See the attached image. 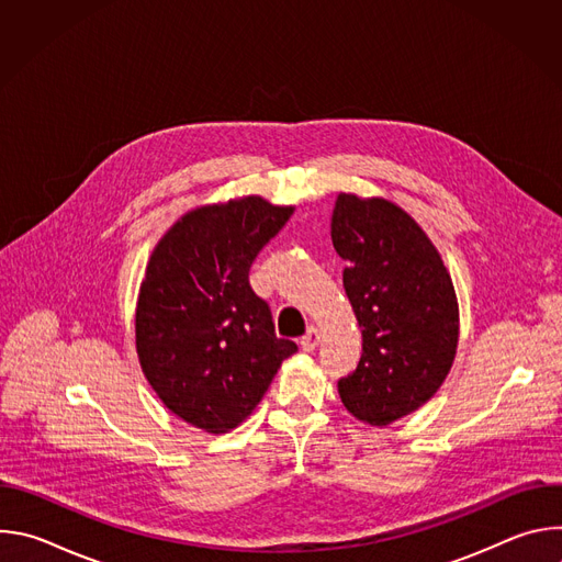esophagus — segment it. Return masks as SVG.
Masks as SVG:
<instances>
[{"label":"esophagus","instance_id":"34e87169","mask_svg":"<svg viewBox=\"0 0 562 562\" xmlns=\"http://www.w3.org/2000/svg\"><path fill=\"white\" fill-rule=\"evenodd\" d=\"M317 342H319V334H317L315 327H308L306 334L300 338V347H302L304 351H313V349L317 347Z\"/></svg>","mask_w":562,"mask_h":562}]
</instances>
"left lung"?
Returning a JSON list of instances; mask_svg holds the SVG:
<instances>
[{
  "instance_id": "1",
  "label": "left lung",
  "mask_w": 562,
  "mask_h": 562,
  "mask_svg": "<svg viewBox=\"0 0 562 562\" xmlns=\"http://www.w3.org/2000/svg\"><path fill=\"white\" fill-rule=\"evenodd\" d=\"M331 239L362 327V356L338 380L345 407L375 427L416 412L440 389L458 345L451 278L423 228L395 204L340 193Z\"/></svg>"
}]
</instances>
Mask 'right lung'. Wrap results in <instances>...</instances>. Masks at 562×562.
Wrapping results in <instances>:
<instances>
[{"mask_svg": "<svg viewBox=\"0 0 562 562\" xmlns=\"http://www.w3.org/2000/svg\"><path fill=\"white\" fill-rule=\"evenodd\" d=\"M291 213L258 195L191 211L146 267L135 313L142 371L176 416L211 434L243 423L297 351L276 336L267 300L249 284Z\"/></svg>", "mask_w": 562, "mask_h": 562, "instance_id": "1", "label": "right lung"}]
</instances>
